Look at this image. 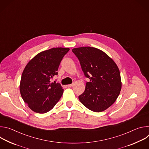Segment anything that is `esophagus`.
<instances>
[{
    "mask_svg": "<svg viewBox=\"0 0 149 149\" xmlns=\"http://www.w3.org/2000/svg\"><path fill=\"white\" fill-rule=\"evenodd\" d=\"M73 86H74V84H72L67 85V87L68 88H71V87H73Z\"/></svg>",
    "mask_w": 149,
    "mask_h": 149,
    "instance_id": "obj_1",
    "label": "esophagus"
}]
</instances>
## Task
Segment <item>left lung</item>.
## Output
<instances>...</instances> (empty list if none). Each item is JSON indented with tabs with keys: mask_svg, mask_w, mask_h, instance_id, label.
Wrapping results in <instances>:
<instances>
[{
	"mask_svg": "<svg viewBox=\"0 0 149 149\" xmlns=\"http://www.w3.org/2000/svg\"><path fill=\"white\" fill-rule=\"evenodd\" d=\"M85 77L90 79L86 90L78 96L80 102L94 112H101L116 101L121 89L119 69L103 51L93 47L74 48Z\"/></svg>",
	"mask_w": 149,
	"mask_h": 149,
	"instance_id": "1",
	"label": "left lung"
}]
</instances>
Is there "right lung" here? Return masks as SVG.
Instances as JSON below:
<instances>
[{"instance_id": "obj_1", "label": "right lung", "mask_w": 149, "mask_h": 149, "mask_svg": "<svg viewBox=\"0 0 149 149\" xmlns=\"http://www.w3.org/2000/svg\"><path fill=\"white\" fill-rule=\"evenodd\" d=\"M69 48H54L41 52L25 67L20 84L24 102L33 111L45 113L52 110L61 98L63 89L59 83L51 82Z\"/></svg>"}]
</instances>
